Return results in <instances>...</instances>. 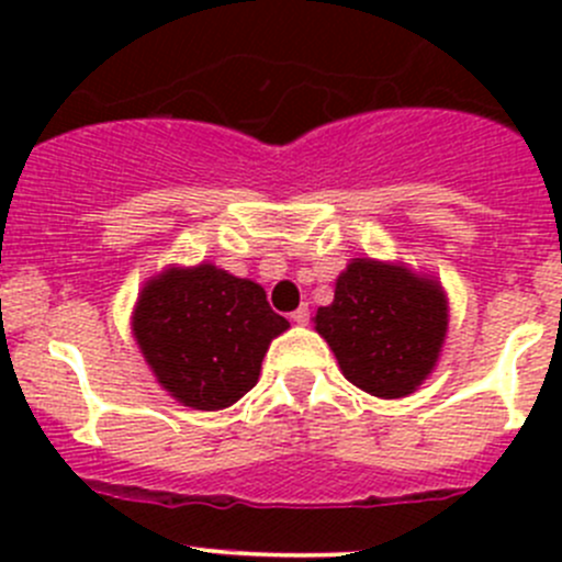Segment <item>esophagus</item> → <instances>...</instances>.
<instances>
[{
  "label": "esophagus",
  "instance_id": "obj_1",
  "mask_svg": "<svg viewBox=\"0 0 562 562\" xmlns=\"http://www.w3.org/2000/svg\"><path fill=\"white\" fill-rule=\"evenodd\" d=\"M291 321H293V323H299V326H304V323L310 321V310H307V307L293 310V313H291Z\"/></svg>",
  "mask_w": 562,
  "mask_h": 562
}]
</instances>
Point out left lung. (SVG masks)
Wrapping results in <instances>:
<instances>
[{
	"mask_svg": "<svg viewBox=\"0 0 562 562\" xmlns=\"http://www.w3.org/2000/svg\"><path fill=\"white\" fill-rule=\"evenodd\" d=\"M315 328L353 386L396 400L438 361L446 299L435 282L407 269L356 258L339 274L334 302L317 310Z\"/></svg>",
	"mask_w": 562,
	"mask_h": 562,
	"instance_id": "obj_1",
	"label": "left lung"
}]
</instances>
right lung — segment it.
I'll return each instance as SVG.
<instances>
[{"label":"right lung","mask_w":562,"mask_h":562,"mask_svg":"<svg viewBox=\"0 0 562 562\" xmlns=\"http://www.w3.org/2000/svg\"><path fill=\"white\" fill-rule=\"evenodd\" d=\"M285 328L263 288L212 263L151 280L133 317L135 339L157 381L198 411L241 400L258 383L269 342Z\"/></svg>","instance_id":"add662e5"}]
</instances>
